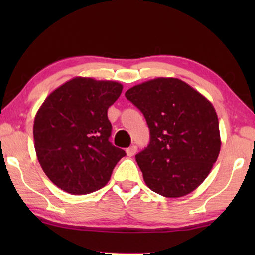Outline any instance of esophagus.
Returning <instances> with one entry per match:
<instances>
[{"label": "esophagus", "mask_w": 255, "mask_h": 255, "mask_svg": "<svg viewBox=\"0 0 255 255\" xmlns=\"http://www.w3.org/2000/svg\"><path fill=\"white\" fill-rule=\"evenodd\" d=\"M135 152H137V146L135 145H132L128 148H127L128 156H133L135 154Z\"/></svg>", "instance_id": "esophagus-1"}]
</instances>
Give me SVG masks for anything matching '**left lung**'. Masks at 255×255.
I'll use <instances>...</instances> for the list:
<instances>
[{
	"instance_id": "1",
	"label": "left lung",
	"mask_w": 255,
	"mask_h": 255,
	"mask_svg": "<svg viewBox=\"0 0 255 255\" xmlns=\"http://www.w3.org/2000/svg\"><path fill=\"white\" fill-rule=\"evenodd\" d=\"M144 114L151 141L135 155L144 181L161 196L194 191L211 172L221 151L218 117L212 103L176 78H156L127 90Z\"/></svg>"
}]
</instances>
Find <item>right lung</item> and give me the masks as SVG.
Instances as JSON below:
<instances>
[{"label": "right lung", "mask_w": 255, "mask_h": 255, "mask_svg": "<svg viewBox=\"0 0 255 255\" xmlns=\"http://www.w3.org/2000/svg\"><path fill=\"white\" fill-rule=\"evenodd\" d=\"M123 85L76 76L54 89L38 109L34 149L46 176L58 188L86 195L103 188L127 155L109 141L108 108Z\"/></svg>", "instance_id": "obj_1"}]
</instances>
